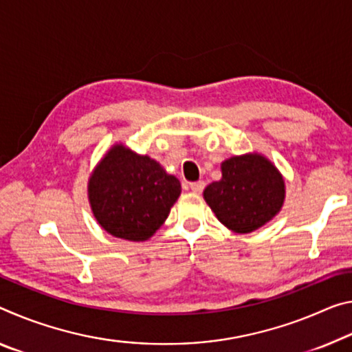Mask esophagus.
<instances>
[{
  "instance_id": "1",
  "label": "esophagus",
  "mask_w": 352,
  "mask_h": 352,
  "mask_svg": "<svg viewBox=\"0 0 352 352\" xmlns=\"http://www.w3.org/2000/svg\"><path fill=\"white\" fill-rule=\"evenodd\" d=\"M204 188H205V183L204 182H196V183H191V185H189V189H191V191L196 192V194L202 192Z\"/></svg>"
}]
</instances>
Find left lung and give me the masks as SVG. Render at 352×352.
<instances>
[{
	"instance_id": "1",
	"label": "left lung",
	"mask_w": 352,
	"mask_h": 352,
	"mask_svg": "<svg viewBox=\"0 0 352 352\" xmlns=\"http://www.w3.org/2000/svg\"><path fill=\"white\" fill-rule=\"evenodd\" d=\"M221 172V180L205 188L204 199L228 230L250 233L282 210L285 180L265 155L230 156L222 161Z\"/></svg>"
}]
</instances>
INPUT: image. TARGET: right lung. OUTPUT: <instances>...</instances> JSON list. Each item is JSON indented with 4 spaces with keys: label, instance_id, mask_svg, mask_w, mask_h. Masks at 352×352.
Listing matches in <instances>:
<instances>
[{
    "label": "right lung",
    "instance_id": "obj_1",
    "mask_svg": "<svg viewBox=\"0 0 352 352\" xmlns=\"http://www.w3.org/2000/svg\"><path fill=\"white\" fill-rule=\"evenodd\" d=\"M178 178L158 161L122 142L103 155L87 182L89 205L100 227L126 241H147L180 197Z\"/></svg>",
    "mask_w": 352,
    "mask_h": 352
}]
</instances>
